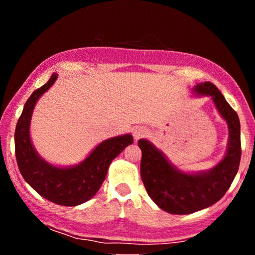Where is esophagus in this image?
Wrapping results in <instances>:
<instances>
[{
  "mask_svg": "<svg viewBox=\"0 0 255 255\" xmlns=\"http://www.w3.org/2000/svg\"><path fill=\"white\" fill-rule=\"evenodd\" d=\"M146 133H147V129H145L144 127H135L132 130V135L133 138H135V140H138L139 138L146 136Z\"/></svg>",
  "mask_w": 255,
  "mask_h": 255,
  "instance_id": "esophagus-1",
  "label": "esophagus"
}]
</instances>
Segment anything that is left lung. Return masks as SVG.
Returning a JSON list of instances; mask_svg holds the SVG:
<instances>
[{
  "label": "left lung",
  "mask_w": 255,
  "mask_h": 255,
  "mask_svg": "<svg viewBox=\"0 0 255 255\" xmlns=\"http://www.w3.org/2000/svg\"><path fill=\"white\" fill-rule=\"evenodd\" d=\"M192 90L197 96L210 97L219 115L227 123L230 131L227 150L217 165L208 171L185 173L150 141L138 140L141 149L140 175L146 191L159 208L174 215L196 213L222 199L239 171L241 161L239 116L210 82L197 84Z\"/></svg>",
  "instance_id": "obj_1"
}]
</instances>
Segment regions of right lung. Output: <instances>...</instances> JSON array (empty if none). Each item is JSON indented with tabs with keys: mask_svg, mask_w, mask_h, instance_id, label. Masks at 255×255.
Instances as JSON below:
<instances>
[{
	"mask_svg": "<svg viewBox=\"0 0 255 255\" xmlns=\"http://www.w3.org/2000/svg\"><path fill=\"white\" fill-rule=\"evenodd\" d=\"M54 73L49 81L33 91L25 102L14 132L15 157L21 175L30 187L45 199L60 206H77L96 195L107 176L112 159L132 144L130 133L103 140L88 157L73 166L60 167L46 162L34 149L30 138V123L34 106L57 80Z\"/></svg>",
	"mask_w": 255,
	"mask_h": 255,
	"instance_id": "add662e5",
	"label": "right lung"
}]
</instances>
